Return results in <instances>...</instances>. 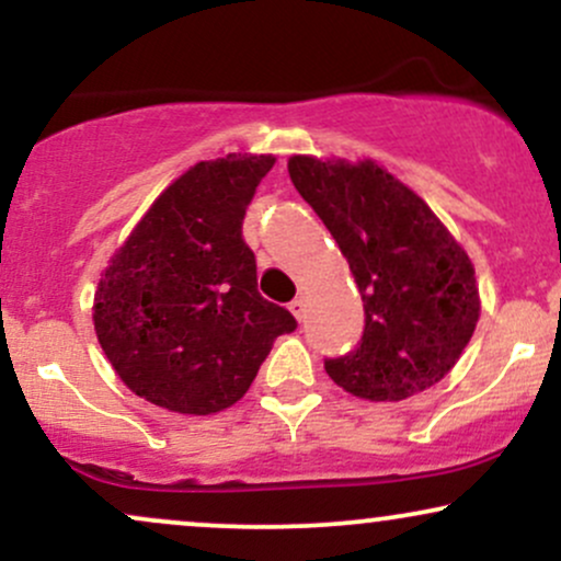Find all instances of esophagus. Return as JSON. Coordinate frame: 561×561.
<instances>
[{
	"label": "esophagus",
	"instance_id": "34e87169",
	"mask_svg": "<svg viewBox=\"0 0 561 561\" xmlns=\"http://www.w3.org/2000/svg\"><path fill=\"white\" fill-rule=\"evenodd\" d=\"M289 311H293L295 319L302 321V317H306V300H302V298L293 300V302H289Z\"/></svg>",
	"mask_w": 561,
	"mask_h": 561
}]
</instances>
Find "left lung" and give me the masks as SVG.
Returning a JSON list of instances; mask_svg holds the SVG:
<instances>
[{"label":"left lung","instance_id":"8db88e82","mask_svg":"<svg viewBox=\"0 0 561 561\" xmlns=\"http://www.w3.org/2000/svg\"><path fill=\"white\" fill-rule=\"evenodd\" d=\"M347 259L364 300L362 343L324 369L369 401H403L454 369L480 319L474 268L430 205L371 160L287 163Z\"/></svg>","mask_w":561,"mask_h":561}]
</instances>
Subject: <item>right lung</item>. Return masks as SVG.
I'll return each mask as SVG.
<instances>
[{
	"mask_svg": "<svg viewBox=\"0 0 561 561\" xmlns=\"http://www.w3.org/2000/svg\"><path fill=\"white\" fill-rule=\"evenodd\" d=\"M272 156L203 160L160 195L94 293V330L131 392L216 414L248 392L274 340L298 327L261 298L242 221Z\"/></svg>",
	"mask_w": 561,
	"mask_h": 561,
	"instance_id": "obj_1",
	"label": "right lung"
}]
</instances>
